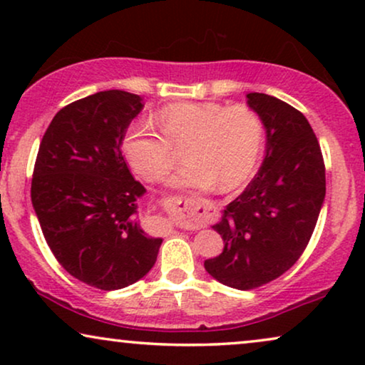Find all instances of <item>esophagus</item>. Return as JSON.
Returning a JSON list of instances; mask_svg holds the SVG:
<instances>
[{
	"label": "esophagus",
	"instance_id": "34e87169",
	"mask_svg": "<svg viewBox=\"0 0 365 365\" xmlns=\"http://www.w3.org/2000/svg\"><path fill=\"white\" fill-rule=\"evenodd\" d=\"M192 206L196 207V209H201V211L206 214V211H207V207L211 206V202L207 201V199H197L196 202H192ZM202 216V214H201ZM154 221H156V224L158 226H161V227H166V229H169L173 226L171 224V221H168L166 217H163V216H154Z\"/></svg>",
	"mask_w": 365,
	"mask_h": 365
}]
</instances>
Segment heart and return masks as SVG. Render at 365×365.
I'll return each mask as SVG.
<instances>
[{
    "label": "heart",
    "mask_w": 365,
    "mask_h": 365,
    "mask_svg": "<svg viewBox=\"0 0 365 365\" xmlns=\"http://www.w3.org/2000/svg\"><path fill=\"white\" fill-rule=\"evenodd\" d=\"M161 134L148 121H133L123 136V154L149 182L166 176L184 148L187 163L169 178L176 189L217 187L229 191L251 176L262 148V124L246 106L217 103L169 104L158 113Z\"/></svg>",
    "instance_id": "obj_1"
}]
</instances>
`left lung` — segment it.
I'll return each mask as SVG.
<instances>
[{"instance_id": "8db88e82", "label": "left lung", "mask_w": 365, "mask_h": 365, "mask_svg": "<svg viewBox=\"0 0 365 365\" xmlns=\"http://www.w3.org/2000/svg\"><path fill=\"white\" fill-rule=\"evenodd\" d=\"M246 99L266 129V156L212 226L222 252L204 261L216 281L239 291L271 282L296 264L326 197L321 146L306 116L269 94L249 93Z\"/></svg>"}]
</instances>
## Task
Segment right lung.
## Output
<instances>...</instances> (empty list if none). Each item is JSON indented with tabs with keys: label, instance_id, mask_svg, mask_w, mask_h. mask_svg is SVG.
Instances as JSON below:
<instances>
[{
	"label": "right lung",
	"instance_id": "right-lung-1",
	"mask_svg": "<svg viewBox=\"0 0 365 365\" xmlns=\"http://www.w3.org/2000/svg\"><path fill=\"white\" fill-rule=\"evenodd\" d=\"M143 98L109 89L64 106L44 133L31 202L49 249L73 277L116 291L151 271L163 239L144 232L146 194L121 154Z\"/></svg>",
	"mask_w": 365,
	"mask_h": 365
}]
</instances>
